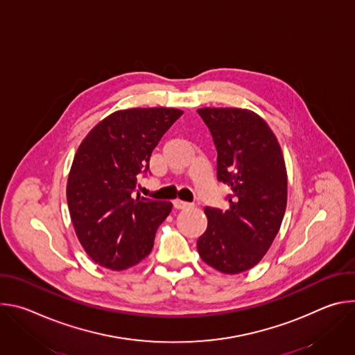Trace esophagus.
<instances>
[{
    "label": "esophagus",
    "instance_id": "34e87169",
    "mask_svg": "<svg viewBox=\"0 0 355 355\" xmlns=\"http://www.w3.org/2000/svg\"><path fill=\"white\" fill-rule=\"evenodd\" d=\"M174 207H175L177 209H188V208H192L193 204H189V202H184V200H181V199H175V200H174Z\"/></svg>",
    "mask_w": 355,
    "mask_h": 355
}]
</instances>
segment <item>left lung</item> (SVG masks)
<instances>
[{
  "mask_svg": "<svg viewBox=\"0 0 355 355\" xmlns=\"http://www.w3.org/2000/svg\"><path fill=\"white\" fill-rule=\"evenodd\" d=\"M218 150V180L230 185V208H205L200 259L223 274L257 266L279 232L288 198L281 146L268 123L241 108H199Z\"/></svg>",
  "mask_w": 355,
  "mask_h": 355,
  "instance_id": "left-lung-1",
  "label": "left lung"
}]
</instances>
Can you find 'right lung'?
I'll use <instances>...</instances> for the list:
<instances>
[{
    "label": "right lung",
    "mask_w": 355,
    "mask_h": 355,
    "mask_svg": "<svg viewBox=\"0 0 355 355\" xmlns=\"http://www.w3.org/2000/svg\"><path fill=\"white\" fill-rule=\"evenodd\" d=\"M182 114L163 107L121 110L96 123L78 146L67 204L81 245L101 267L130 268L153 248L173 204L133 192L151 151Z\"/></svg>",
    "instance_id": "add662e5"
}]
</instances>
